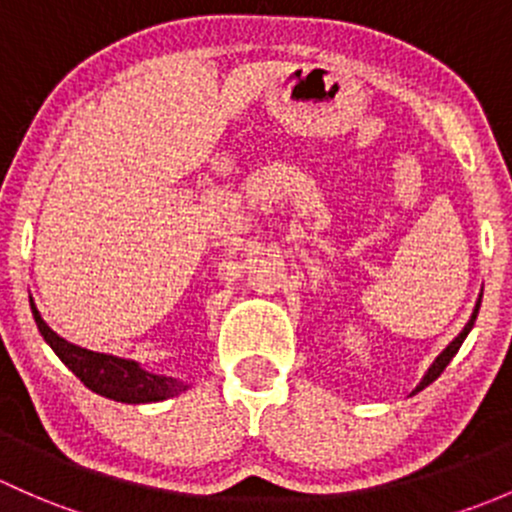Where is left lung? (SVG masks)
Segmentation results:
<instances>
[{"label":"left lung","instance_id":"1","mask_svg":"<svg viewBox=\"0 0 512 512\" xmlns=\"http://www.w3.org/2000/svg\"><path fill=\"white\" fill-rule=\"evenodd\" d=\"M478 308H481V295H478V300H476V308H473V313H471V320H468V323H466V328H463L461 333H458V337H453V340L449 342V347H446V350L441 352L439 357H436V360H434V365L429 367V372L424 374V379H421V382L416 384V389H414L412 394L421 392V389H424V387H429V384L434 382V379L439 377V374L446 370V365H449V362L453 360V355H456V352H458V347L463 345V340H466V335L471 333L473 323H476V318H478Z\"/></svg>","mask_w":512,"mask_h":512}]
</instances>
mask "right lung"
<instances>
[{
	"label": "right lung",
	"mask_w": 512,
	"mask_h": 512,
	"mask_svg": "<svg viewBox=\"0 0 512 512\" xmlns=\"http://www.w3.org/2000/svg\"><path fill=\"white\" fill-rule=\"evenodd\" d=\"M31 303V313H34L36 328L49 342L51 350L59 355V360L68 367L91 392L100 397L115 399V402L125 404H147V402H162L182 394L189 384L179 382L175 377H162V374H152L142 370L135 360H123V357L103 355V352L86 350L73 342L63 340L44 323V318L36 310L34 300Z\"/></svg>",
	"instance_id": "right-lung-1"
}]
</instances>
